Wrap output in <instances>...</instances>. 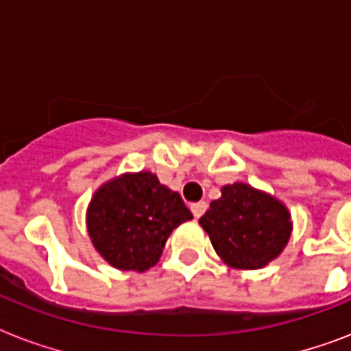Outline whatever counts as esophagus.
<instances>
[{"mask_svg": "<svg viewBox=\"0 0 351 351\" xmlns=\"http://www.w3.org/2000/svg\"><path fill=\"white\" fill-rule=\"evenodd\" d=\"M206 209H208V204L204 202V200L191 204V211H193V215H195V219H200Z\"/></svg>", "mask_w": 351, "mask_h": 351, "instance_id": "34e87169", "label": "esophagus"}]
</instances>
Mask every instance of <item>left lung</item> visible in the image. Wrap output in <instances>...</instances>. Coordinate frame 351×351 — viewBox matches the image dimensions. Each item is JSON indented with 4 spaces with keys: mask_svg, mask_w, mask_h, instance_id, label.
Wrapping results in <instances>:
<instances>
[{
    "mask_svg": "<svg viewBox=\"0 0 351 351\" xmlns=\"http://www.w3.org/2000/svg\"><path fill=\"white\" fill-rule=\"evenodd\" d=\"M217 255L234 269H261L277 258L291 234V215L280 200L237 182L222 187L198 220Z\"/></svg>",
    "mask_w": 351,
    "mask_h": 351,
    "instance_id": "8db88e82",
    "label": "left lung"
}]
</instances>
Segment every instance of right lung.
<instances>
[{
    "mask_svg": "<svg viewBox=\"0 0 351 351\" xmlns=\"http://www.w3.org/2000/svg\"><path fill=\"white\" fill-rule=\"evenodd\" d=\"M191 219L178 193L140 171L106 182L93 195L87 231L112 267L142 273L160 261L171 231Z\"/></svg>",
    "mask_w": 351,
    "mask_h": 351,
    "instance_id": "add662e5",
    "label": "right lung"
}]
</instances>
